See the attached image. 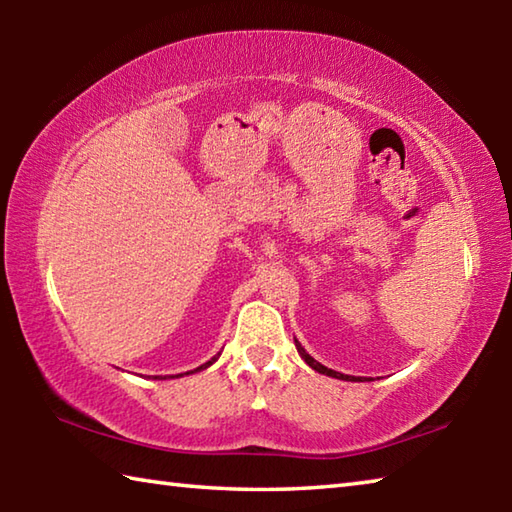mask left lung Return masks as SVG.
Listing matches in <instances>:
<instances>
[{
  "instance_id": "1",
  "label": "left lung",
  "mask_w": 512,
  "mask_h": 512,
  "mask_svg": "<svg viewBox=\"0 0 512 512\" xmlns=\"http://www.w3.org/2000/svg\"><path fill=\"white\" fill-rule=\"evenodd\" d=\"M296 350H298L300 357L305 359L307 366H311V368H314L316 372H320V375H327V377H334V379H343V381H361V377H354V375H343V372H336V370H332V368L323 366V363H318L314 357H311V354H309L305 348H302V345L298 343V339H296Z\"/></svg>"
}]
</instances>
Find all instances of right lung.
I'll return each mask as SVG.
<instances>
[{
    "mask_svg": "<svg viewBox=\"0 0 512 512\" xmlns=\"http://www.w3.org/2000/svg\"><path fill=\"white\" fill-rule=\"evenodd\" d=\"M216 359H219V354H216V357H212V359H210V361H207V363H203V366H198L196 370H189V372H180V375H176V377H183V375H192V372H201V370H205V368H210V366H212V363H214ZM155 379H167V377H155Z\"/></svg>",
    "mask_w": 512,
    "mask_h": 512,
    "instance_id": "right-lung-1",
    "label": "right lung"
}]
</instances>
